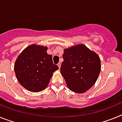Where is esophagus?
<instances>
[{
  "label": "esophagus",
  "instance_id": "obj_1",
  "mask_svg": "<svg viewBox=\"0 0 122 122\" xmlns=\"http://www.w3.org/2000/svg\"><path fill=\"white\" fill-rule=\"evenodd\" d=\"M57 65H58V66L59 67V69H60V67H61V63H59L58 64H57Z\"/></svg>",
  "mask_w": 122,
  "mask_h": 122
}]
</instances>
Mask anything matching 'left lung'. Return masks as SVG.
Instances as JSON below:
<instances>
[{
  "label": "left lung",
  "mask_w": 122,
  "mask_h": 122,
  "mask_svg": "<svg viewBox=\"0 0 122 122\" xmlns=\"http://www.w3.org/2000/svg\"><path fill=\"white\" fill-rule=\"evenodd\" d=\"M61 75L67 87L81 94L94 86L101 72V59L98 55L84 45L64 49Z\"/></svg>",
  "instance_id": "8db88e82"
}]
</instances>
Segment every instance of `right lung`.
Here are the masks:
<instances>
[{"instance_id": "add662e5", "label": "right lung", "mask_w": 122, "mask_h": 122, "mask_svg": "<svg viewBox=\"0 0 122 122\" xmlns=\"http://www.w3.org/2000/svg\"><path fill=\"white\" fill-rule=\"evenodd\" d=\"M48 48L31 45L26 47L16 59L15 75L19 83L28 91L38 92L46 88L53 73L59 67L53 63Z\"/></svg>"}]
</instances>
